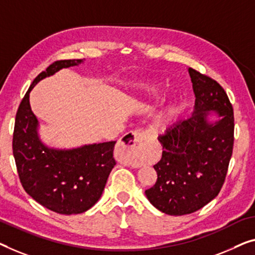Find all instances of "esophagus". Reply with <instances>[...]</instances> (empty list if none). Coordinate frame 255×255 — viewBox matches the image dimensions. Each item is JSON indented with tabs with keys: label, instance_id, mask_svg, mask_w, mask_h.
Returning <instances> with one entry per match:
<instances>
[{
	"label": "esophagus",
	"instance_id": "1",
	"mask_svg": "<svg viewBox=\"0 0 255 255\" xmlns=\"http://www.w3.org/2000/svg\"><path fill=\"white\" fill-rule=\"evenodd\" d=\"M147 139H149V135L143 130H134L125 134L123 138L119 140L117 149L120 160H123L125 164L138 166L137 157Z\"/></svg>",
	"mask_w": 255,
	"mask_h": 255
}]
</instances>
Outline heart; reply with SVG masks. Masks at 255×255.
Returning <instances> with one entry per match:
<instances>
[{
	"label": "heart",
	"mask_w": 255,
	"mask_h": 255,
	"mask_svg": "<svg viewBox=\"0 0 255 255\" xmlns=\"http://www.w3.org/2000/svg\"><path fill=\"white\" fill-rule=\"evenodd\" d=\"M144 90H145V94L147 96H153V95H155L160 90V86L157 85V83H149V85L144 87Z\"/></svg>",
	"instance_id": "b5f03b06"
}]
</instances>
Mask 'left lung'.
Masks as SVG:
<instances>
[{"label":"left lung","mask_w":255,"mask_h":255,"mask_svg":"<svg viewBox=\"0 0 255 255\" xmlns=\"http://www.w3.org/2000/svg\"><path fill=\"white\" fill-rule=\"evenodd\" d=\"M188 71L195 109L158 137L162 155L153 166L157 182L145 191L157 210L175 216L198 211L219 195L234 147V110L225 89L207 75ZM211 114L218 119L210 121Z\"/></svg>","instance_id":"1"}]
</instances>
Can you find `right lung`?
Instances as JSON below:
<instances>
[{
	"instance_id": "1",
	"label": "right lung",
	"mask_w": 255,
	"mask_h": 255,
	"mask_svg": "<svg viewBox=\"0 0 255 255\" xmlns=\"http://www.w3.org/2000/svg\"><path fill=\"white\" fill-rule=\"evenodd\" d=\"M82 62L57 60L41 72L19 105L13 130V157L22 188L40 205L64 215L88 211L101 198L116 165V140L75 149L47 146L39 137V121L30 109L29 93L42 79Z\"/></svg>"
}]
</instances>
